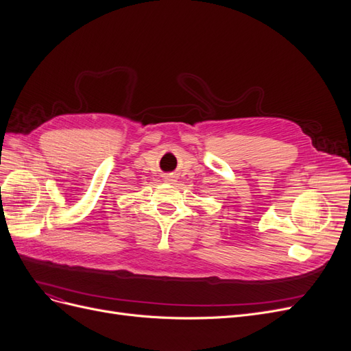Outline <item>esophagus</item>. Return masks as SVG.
<instances>
[{
  "label": "esophagus",
  "mask_w": 351,
  "mask_h": 351,
  "mask_svg": "<svg viewBox=\"0 0 351 351\" xmlns=\"http://www.w3.org/2000/svg\"><path fill=\"white\" fill-rule=\"evenodd\" d=\"M167 182H174V177L173 176H168L167 177Z\"/></svg>",
  "instance_id": "esophagus-1"
}]
</instances>
